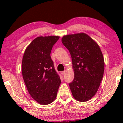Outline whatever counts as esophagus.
I'll return each mask as SVG.
<instances>
[{"label":"esophagus","instance_id":"esophagus-1","mask_svg":"<svg viewBox=\"0 0 123 123\" xmlns=\"http://www.w3.org/2000/svg\"><path fill=\"white\" fill-rule=\"evenodd\" d=\"M66 72V70H64V71H62L61 72V74H62V75H64V74H65Z\"/></svg>","mask_w":123,"mask_h":123}]
</instances>
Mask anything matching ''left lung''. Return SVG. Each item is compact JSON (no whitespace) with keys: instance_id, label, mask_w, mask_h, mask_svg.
<instances>
[{"instance_id":"8db88e82","label":"left lung","mask_w":123,"mask_h":123,"mask_svg":"<svg viewBox=\"0 0 123 123\" xmlns=\"http://www.w3.org/2000/svg\"><path fill=\"white\" fill-rule=\"evenodd\" d=\"M62 43L69 51L74 77L69 84L73 98L86 102L95 95L102 81L105 62L99 45L85 33L67 35Z\"/></svg>"}]
</instances>
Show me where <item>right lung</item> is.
Segmentation results:
<instances>
[{
	"label": "right lung",
	"instance_id": "right-lung-1",
	"mask_svg": "<svg viewBox=\"0 0 123 123\" xmlns=\"http://www.w3.org/2000/svg\"><path fill=\"white\" fill-rule=\"evenodd\" d=\"M59 36H39L26 48L22 58V73L31 97L42 105L55 99L61 83L50 57Z\"/></svg>",
	"mask_w": 123,
	"mask_h": 123
}]
</instances>
